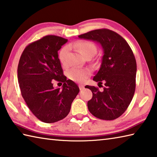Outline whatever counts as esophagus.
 <instances>
[{
  "mask_svg": "<svg viewBox=\"0 0 157 157\" xmlns=\"http://www.w3.org/2000/svg\"><path fill=\"white\" fill-rule=\"evenodd\" d=\"M79 89H80V90H83V89L84 88V86L82 85V84H79Z\"/></svg>",
  "mask_w": 157,
  "mask_h": 157,
  "instance_id": "34e87169",
  "label": "esophagus"
}]
</instances>
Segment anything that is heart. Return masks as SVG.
<instances>
[{"instance_id":"1","label":"heart","mask_w":157,"mask_h":157,"mask_svg":"<svg viewBox=\"0 0 157 157\" xmlns=\"http://www.w3.org/2000/svg\"><path fill=\"white\" fill-rule=\"evenodd\" d=\"M73 47H74L83 56H86L88 54L93 56L97 51L96 46L93 43L88 41H79L75 43L73 45ZM68 50L69 48L66 46L61 49L59 52L58 58L62 64H65ZM89 75H90V72L88 69H86L72 68L67 72V77L69 79L76 82H84L85 80H86Z\"/></svg>"}]
</instances>
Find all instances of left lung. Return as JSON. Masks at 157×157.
<instances>
[{"mask_svg": "<svg viewBox=\"0 0 157 157\" xmlns=\"http://www.w3.org/2000/svg\"><path fill=\"white\" fill-rule=\"evenodd\" d=\"M92 40L101 45L103 50L101 67L93 80L98 86L105 85L103 91L86 86L93 93L88 101L89 112L95 117L112 121L120 117L129 105L136 90L137 64L128 43L116 32L97 29L78 36Z\"/></svg>", "mask_w": 157, "mask_h": 157, "instance_id": "1", "label": "left lung"}]
</instances>
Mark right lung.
<instances>
[{"mask_svg": "<svg viewBox=\"0 0 157 157\" xmlns=\"http://www.w3.org/2000/svg\"><path fill=\"white\" fill-rule=\"evenodd\" d=\"M67 39L47 35L30 44L23 51L17 67L22 97L40 121L53 123L64 118L79 89L63 75L58 51ZM64 82L62 89L53 87V79Z\"/></svg>", "mask_w": 157, "mask_h": 157, "instance_id": "obj_1", "label": "right lung"}]
</instances>
